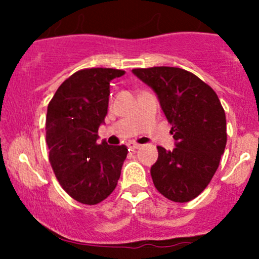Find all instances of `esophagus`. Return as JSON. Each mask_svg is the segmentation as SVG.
I'll use <instances>...</instances> for the list:
<instances>
[{"instance_id":"34e87169","label":"esophagus","mask_w":259,"mask_h":259,"mask_svg":"<svg viewBox=\"0 0 259 259\" xmlns=\"http://www.w3.org/2000/svg\"><path fill=\"white\" fill-rule=\"evenodd\" d=\"M127 148H129V150H137V149H139L140 148V145L139 144H137V143H129V144H127Z\"/></svg>"}]
</instances>
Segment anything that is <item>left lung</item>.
<instances>
[{"label":"left lung","instance_id":"obj_1","mask_svg":"<svg viewBox=\"0 0 259 259\" xmlns=\"http://www.w3.org/2000/svg\"><path fill=\"white\" fill-rule=\"evenodd\" d=\"M156 93L170 122L176 148L158 146L150 174L158 192L169 200L187 203L209 184L227 144L226 113L208 83L179 67L134 69Z\"/></svg>","mask_w":259,"mask_h":259}]
</instances>
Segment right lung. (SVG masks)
I'll list each match as a JSON object with an SVG mask.
<instances>
[{"label":"right lung","instance_id":"obj_1","mask_svg":"<svg viewBox=\"0 0 259 259\" xmlns=\"http://www.w3.org/2000/svg\"><path fill=\"white\" fill-rule=\"evenodd\" d=\"M125 71L79 70L60 85L49 103V160L62 189L77 202L95 205L116 188L127 155L125 145L98 144L99 126L108 114L110 81Z\"/></svg>","mask_w":259,"mask_h":259}]
</instances>
